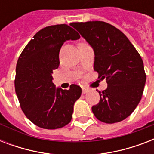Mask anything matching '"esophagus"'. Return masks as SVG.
<instances>
[{"mask_svg":"<svg viewBox=\"0 0 154 154\" xmlns=\"http://www.w3.org/2000/svg\"><path fill=\"white\" fill-rule=\"evenodd\" d=\"M82 94H87V93L89 91V89L85 86H82Z\"/></svg>","mask_w":154,"mask_h":154,"instance_id":"34e87169","label":"esophagus"}]
</instances>
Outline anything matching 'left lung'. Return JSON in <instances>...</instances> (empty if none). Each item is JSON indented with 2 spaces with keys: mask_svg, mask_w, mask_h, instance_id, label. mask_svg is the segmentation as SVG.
<instances>
[{
  "mask_svg": "<svg viewBox=\"0 0 154 154\" xmlns=\"http://www.w3.org/2000/svg\"><path fill=\"white\" fill-rule=\"evenodd\" d=\"M94 50V69L105 79L107 89L92 107L95 117L112 124L128 117L141 99L146 74L141 56L125 35L104 21L70 24Z\"/></svg>",
  "mask_w": 154,
  "mask_h": 154,
  "instance_id": "obj_1",
  "label": "left lung"
}]
</instances>
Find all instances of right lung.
I'll use <instances>...</instances> for the list:
<instances>
[{
	"label": "right lung",
	"mask_w": 154,
	"mask_h": 154,
	"mask_svg": "<svg viewBox=\"0 0 154 154\" xmlns=\"http://www.w3.org/2000/svg\"><path fill=\"white\" fill-rule=\"evenodd\" d=\"M79 33L61 24L42 29L23 49L16 68L15 91L23 112L34 125L46 129L62 128L72 119L73 105L82 94L77 85L56 89L52 73L59 66V52Z\"/></svg>",
	"instance_id": "1"
}]
</instances>
